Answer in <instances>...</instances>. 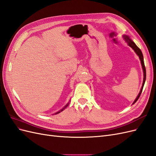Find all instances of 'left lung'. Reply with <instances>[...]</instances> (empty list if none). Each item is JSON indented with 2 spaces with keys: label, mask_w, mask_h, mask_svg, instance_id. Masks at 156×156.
Here are the masks:
<instances>
[{
  "label": "left lung",
  "mask_w": 156,
  "mask_h": 156,
  "mask_svg": "<svg viewBox=\"0 0 156 156\" xmlns=\"http://www.w3.org/2000/svg\"><path fill=\"white\" fill-rule=\"evenodd\" d=\"M123 37H124V40H125V41L126 42V43L127 44V45H128L130 48H131L132 49H133V51H135V53L137 55V56H139V58L140 60V63H141V66H142V68H143V74H144V78H143V85H142V87H141L140 88V90L138 94V96H136V99L135 100V101H133V104H134L135 103H136V101L138 100V99L139 98L140 96L141 93H142V91H143V87H144V84L145 83V81H146V68H145V66H144V58H143V53H142V51H141V50L138 48L137 46L136 45V44L134 43L133 41L132 40L130 37L127 36V35H123Z\"/></svg>",
  "instance_id": "obj_1"
}]
</instances>
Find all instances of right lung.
Here are the masks:
<instances>
[{
	"label": "right lung",
	"mask_w": 156,
	"mask_h": 156,
	"mask_svg": "<svg viewBox=\"0 0 156 156\" xmlns=\"http://www.w3.org/2000/svg\"><path fill=\"white\" fill-rule=\"evenodd\" d=\"M69 102H68V103H67V104H66V105H65V106H64V107H63V108H62V109H60V110L59 111H58V112H55V114H53V115H56V114H58V113H59V112H62V111H64V109H65V108H66V107H67L68 106V105H69Z\"/></svg>",
	"instance_id": "right-lung-1"
}]
</instances>
